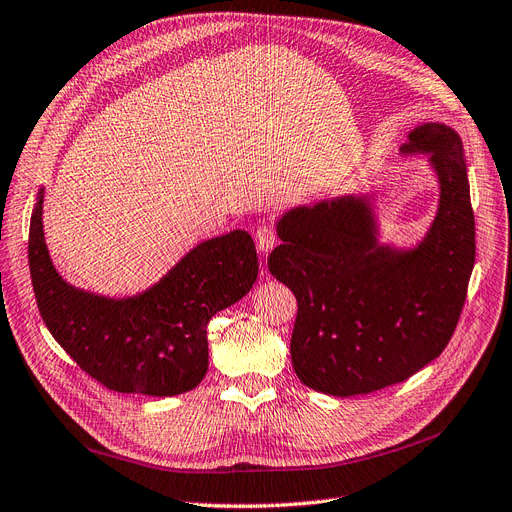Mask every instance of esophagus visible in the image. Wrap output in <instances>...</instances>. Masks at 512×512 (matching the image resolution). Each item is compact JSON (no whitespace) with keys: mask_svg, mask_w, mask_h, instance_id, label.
I'll return each instance as SVG.
<instances>
[{"mask_svg":"<svg viewBox=\"0 0 512 512\" xmlns=\"http://www.w3.org/2000/svg\"><path fill=\"white\" fill-rule=\"evenodd\" d=\"M276 242H278V234H276L274 228H270V226L257 228V232H255V244H257V249H259L261 253H270V251L276 247Z\"/></svg>","mask_w":512,"mask_h":512,"instance_id":"1","label":"esophagus"}]
</instances>
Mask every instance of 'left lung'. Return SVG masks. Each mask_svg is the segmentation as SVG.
I'll list each match as a JSON object with an SVG mask.
<instances>
[{"label":"left lung","instance_id":"left-lung-1","mask_svg":"<svg viewBox=\"0 0 512 512\" xmlns=\"http://www.w3.org/2000/svg\"><path fill=\"white\" fill-rule=\"evenodd\" d=\"M399 152L425 154L437 213L414 247L381 242L374 194H343L284 211L270 274L299 311L291 358L309 389L351 397L402 383L454 335L475 265V217L464 148L446 123H420Z\"/></svg>","mask_w":512,"mask_h":512}]
</instances>
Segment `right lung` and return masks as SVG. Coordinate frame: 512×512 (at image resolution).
Instances as JSON below:
<instances>
[{"label":"right lung","mask_w":512,"mask_h":512,"mask_svg":"<svg viewBox=\"0 0 512 512\" xmlns=\"http://www.w3.org/2000/svg\"><path fill=\"white\" fill-rule=\"evenodd\" d=\"M29 268L39 314L58 345L110 391L171 397L209 368L207 324L257 280L249 232L198 242L146 291L104 297L66 282L43 236V188L31 213Z\"/></svg>","instance_id":"obj_1"}]
</instances>
